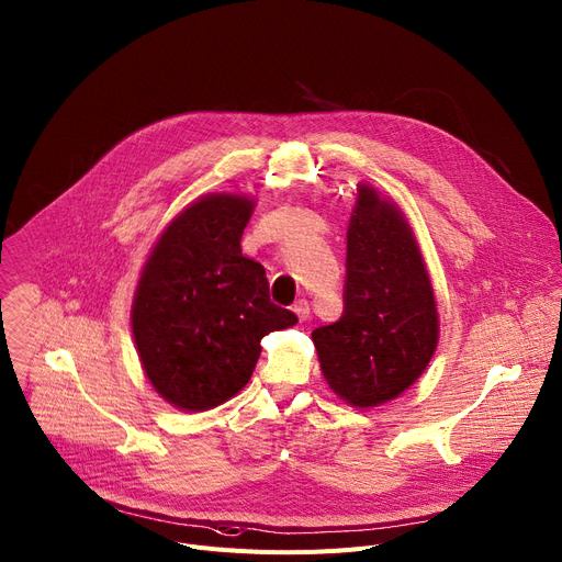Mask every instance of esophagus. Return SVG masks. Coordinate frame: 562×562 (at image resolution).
Returning a JSON list of instances; mask_svg holds the SVG:
<instances>
[{"mask_svg":"<svg viewBox=\"0 0 562 562\" xmlns=\"http://www.w3.org/2000/svg\"><path fill=\"white\" fill-rule=\"evenodd\" d=\"M293 312H295V316L301 318V321H307V318H310V303L305 301V297H301V301H297V303L293 305Z\"/></svg>","mask_w":562,"mask_h":562,"instance_id":"esophagus-1","label":"esophagus"}]
</instances>
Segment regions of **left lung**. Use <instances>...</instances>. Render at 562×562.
Returning a JSON list of instances; mask_svg holds the SVG:
<instances>
[{"label":"left lung","instance_id":"left-lung-1","mask_svg":"<svg viewBox=\"0 0 562 562\" xmlns=\"http://www.w3.org/2000/svg\"><path fill=\"white\" fill-rule=\"evenodd\" d=\"M329 389L359 408L397 397L427 368L438 314L404 216L361 184L348 228L341 318L312 331Z\"/></svg>","mask_w":562,"mask_h":562}]
</instances>
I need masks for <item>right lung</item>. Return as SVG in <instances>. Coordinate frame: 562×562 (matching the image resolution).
<instances>
[{"mask_svg": "<svg viewBox=\"0 0 562 562\" xmlns=\"http://www.w3.org/2000/svg\"><path fill=\"white\" fill-rule=\"evenodd\" d=\"M250 214L244 196H205L171 221L144 267L133 336L146 378L178 408L231 400L252 375L259 341L297 323L271 303L265 267L241 255Z\"/></svg>", "mask_w": 562, "mask_h": 562, "instance_id": "obj_1", "label": "right lung"}]
</instances>
